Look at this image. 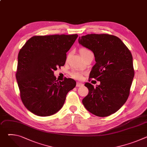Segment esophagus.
Returning <instances> with one entry per match:
<instances>
[{"label":"esophagus","instance_id":"34e87169","mask_svg":"<svg viewBox=\"0 0 147 147\" xmlns=\"http://www.w3.org/2000/svg\"><path fill=\"white\" fill-rule=\"evenodd\" d=\"M83 86V84L81 83V82H77V84H76V87H80L81 86Z\"/></svg>","mask_w":147,"mask_h":147}]
</instances>
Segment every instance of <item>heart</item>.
Instances as JSON below:
<instances>
[{
  "mask_svg": "<svg viewBox=\"0 0 147 147\" xmlns=\"http://www.w3.org/2000/svg\"><path fill=\"white\" fill-rule=\"evenodd\" d=\"M90 52V51L86 48H82L80 50V53L81 55V56H82L86 54V53ZM70 76L71 77L76 78V79H81L82 77L83 73L82 72H80L78 71H72L70 73Z\"/></svg>",
  "mask_w": 147,
  "mask_h": 147,
  "instance_id": "1",
  "label": "heart"
}]
</instances>
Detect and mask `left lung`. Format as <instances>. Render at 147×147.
<instances>
[{
	"instance_id": "obj_1",
	"label": "left lung",
	"mask_w": 147,
	"mask_h": 147,
	"mask_svg": "<svg viewBox=\"0 0 147 147\" xmlns=\"http://www.w3.org/2000/svg\"><path fill=\"white\" fill-rule=\"evenodd\" d=\"M78 42L94 53L96 63L90 78L100 82L95 88L85 84L89 92L82 103L93 115L108 116L117 112L129 96L134 76L132 55L121 40L112 35L88 34L79 37Z\"/></svg>"
}]
</instances>
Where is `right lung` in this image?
Returning a JSON list of instances; mask_svg holds the SVG:
<instances>
[{
  "label": "right lung",
  "mask_w": 147,
  "mask_h": 147,
  "mask_svg": "<svg viewBox=\"0 0 147 147\" xmlns=\"http://www.w3.org/2000/svg\"><path fill=\"white\" fill-rule=\"evenodd\" d=\"M77 37V34L34 36L20 50L16 79L21 99L32 113L39 116L56 113L68 92L76 87L72 78L57 81L53 71L65 65L66 53Z\"/></svg>",
  "instance_id": "add662e5"
}]
</instances>
